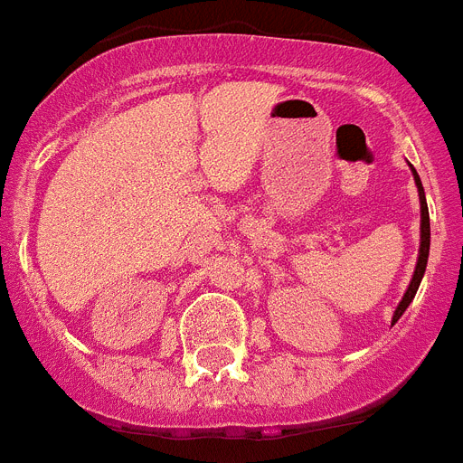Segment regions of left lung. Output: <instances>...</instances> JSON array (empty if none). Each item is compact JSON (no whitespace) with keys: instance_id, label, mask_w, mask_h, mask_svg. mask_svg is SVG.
I'll use <instances>...</instances> for the list:
<instances>
[{"instance_id":"obj_1","label":"left lung","mask_w":463,"mask_h":463,"mask_svg":"<svg viewBox=\"0 0 463 463\" xmlns=\"http://www.w3.org/2000/svg\"><path fill=\"white\" fill-rule=\"evenodd\" d=\"M411 169V176H414V184H417V193H419V207H421V228H419V256H417V266H414V275L410 279V287L405 289L402 298H400L398 308L393 313V322L402 317V313L407 310V306L411 304V298L417 297V289L421 285V278L426 273V263H429V250H430V219H429V204H426V193H423V185H421V178H419L417 169L410 165Z\"/></svg>"}]
</instances>
